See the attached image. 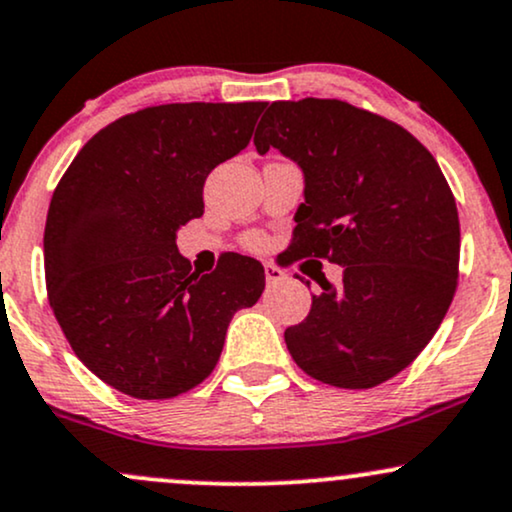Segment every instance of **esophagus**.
<instances>
[{"mask_svg": "<svg viewBox=\"0 0 512 512\" xmlns=\"http://www.w3.org/2000/svg\"><path fill=\"white\" fill-rule=\"evenodd\" d=\"M264 276H267V283H269V286H274V283L283 281V276H286V274H283L281 269L276 267L274 262H267V264H264Z\"/></svg>", "mask_w": 512, "mask_h": 512, "instance_id": "34e87169", "label": "esophagus"}]
</instances>
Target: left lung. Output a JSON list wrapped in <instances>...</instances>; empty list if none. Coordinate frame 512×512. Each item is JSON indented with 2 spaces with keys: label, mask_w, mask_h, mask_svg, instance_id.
<instances>
[{
  "label": "left lung",
  "mask_w": 512,
  "mask_h": 512,
  "mask_svg": "<svg viewBox=\"0 0 512 512\" xmlns=\"http://www.w3.org/2000/svg\"><path fill=\"white\" fill-rule=\"evenodd\" d=\"M255 147L303 171L293 257H329L341 286L317 281L305 322L288 326L300 369L338 389L396 377L446 317L460 260V221L436 159L398 123L341 100L264 104ZM310 286V281H305Z\"/></svg>",
  "instance_id": "1"
}]
</instances>
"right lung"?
<instances>
[{
    "label": "right lung",
    "instance_id": "obj_1",
    "mask_svg": "<svg viewBox=\"0 0 512 512\" xmlns=\"http://www.w3.org/2000/svg\"><path fill=\"white\" fill-rule=\"evenodd\" d=\"M264 102L162 104L92 135L49 202V305L73 353L140 400L186 393L212 374L233 315L264 291L238 252L193 274L181 226L202 217L214 166L252 138Z\"/></svg>",
    "mask_w": 512,
    "mask_h": 512
}]
</instances>
